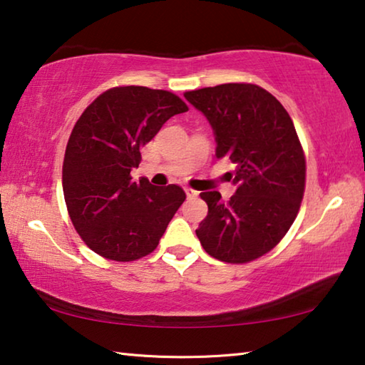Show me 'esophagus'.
Here are the masks:
<instances>
[{
    "instance_id": "1",
    "label": "esophagus",
    "mask_w": 365,
    "mask_h": 365,
    "mask_svg": "<svg viewBox=\"0 0 365 365\" xmlns=\"http://www.w3.org/2000/svg\"><path fill=\"white\" fill-rule=\"evenodd\" d=\"M185 193H187V196H188V197H196L197 195H200V193H197L196 190L190 188V187H185Z\"/></svg>"
}]
</instances>
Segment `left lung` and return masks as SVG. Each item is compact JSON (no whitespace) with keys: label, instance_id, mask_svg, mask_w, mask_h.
<instances>
[{"label":"left lung","instance_id":"left-lung-1","mask_svg":"<svg viewBox=\"0 0 365 365\" xmlns=\"http://www.w3.org/2000/svg\"><path fill=\"white\" fill-rule=\"evenodd\" d=\"M185 98L211 123L215 156L230 158L235 195L200 196L207 215L196 230L209 256L243 264L280 243L298 215L306 183V159L287 109L252 83H224L187 91Z\"/></svg>","mask_w":365,"mask_h":365}]
</instances>
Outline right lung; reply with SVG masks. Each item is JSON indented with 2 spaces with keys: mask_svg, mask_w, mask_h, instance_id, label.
Masks as SVG:
<instances>
[{
  "mask_svg": "<svg viewBox=\"0 0 365 365\" xmlns=\"http://www.w3.org/2000/svg\"><path fill=\"white\" fill-rule=\"evenodd\" d=\"M187 110L170 91L115 86L73 125L63 164L64 200L73 227L96 255L128 262L156 250L187 195L178 185L133 182L130 170L138 168L141 146Z\"/></svg>",
  "mask_w": 365,
  "mask_h": 365,
  "instance_id": "right-lung-1",
  "label": "right lung"
}]
</instances>
